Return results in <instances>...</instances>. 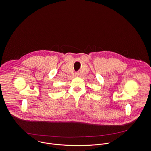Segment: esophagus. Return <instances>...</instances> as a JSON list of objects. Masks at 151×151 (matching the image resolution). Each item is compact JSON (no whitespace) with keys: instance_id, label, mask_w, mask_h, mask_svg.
I'll list each match as a JSON object with an SVG mask.
<instances>
[{"instance_id":"1","label":"esophagus","mask_w":151,"mask_h":151,"mask_svg":"<svg viewBox=\"0 0 151 151\" xmlns=\"http://www.w3.org/2000/svg\"><path fill=\"white\" fill-rule=\"evenodd\" d=\"M76 76H78V74L77 73H76Z\"/></svg>"}]
</instances>
